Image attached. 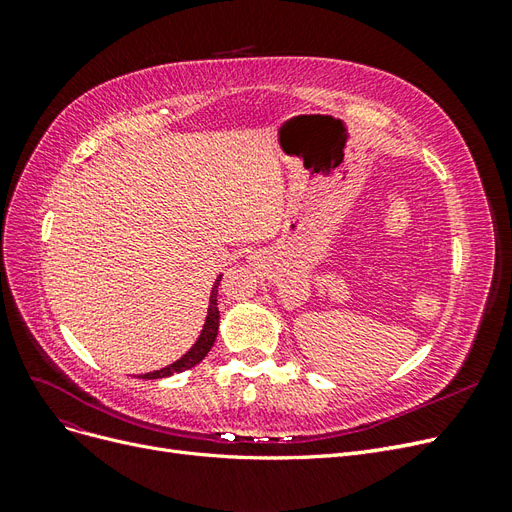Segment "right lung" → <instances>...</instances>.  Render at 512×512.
Returning <instances> with one entry per match:
<instances>
[{"mask_svg": "<svg viewBox=\"0 0 512 512\" xmlns=\"http://www.w3.org/2000/svg\"><path fill=\"white\" fill-rule=\"evenodd\" d=\"M220 280L222 275L215 280L213 288H211V299H209V309H207V320H205V327L203 331H200L196 344L185 352L179 361L170 363L168 367L164 369H158V371H151V374H143L138 378L143 380H156V378H166V376H173V374H179V371H185V369H192L194 365H198L200 361L205 359V356L209 354L215 337H218V327H220V309H218V286H220Z\"/></svg>", "mask_w": 512, "mask_h": 512, "instance_id": "right-lung-1", "label": "right lung"}]
</instances>
